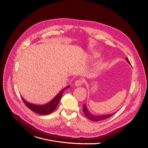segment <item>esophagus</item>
Segmentation results:
<instances>
[{
    "label": "esophagus",
    "mask_w": 148,
    "mask_h": 148,
    "mask_svg": "<svg viewBox=\"0 0 148 148\" xmlns=\"http://www.w3.org/2000/svg\"><path fill=\"white\" fill-rule=\"evenodd\" d=\"M82 84H83V82L82 81V80H80V79H78V80H77V81H75V83H74V85L75 86H82Z\"/></svg>",
    "instance_id": "obj_1"
}]
</instances>
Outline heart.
Returning <instances> with one entry per match:
<instances>
[{"instance_id": "heart-1", "label": "heart", "mask_w": 148, "mask_h": 148, "mask_svg": "<svg viewBox=\"0 0 148 148\" xmlns=\"http://www.w3.org/2000/svg\"><path fill=\"white\" fill-rule=\"evenodd\" d=\"M100 56V53H98V52H95L93 53L92 54V58H97Z\"/></svg>"}]
</instances>
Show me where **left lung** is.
Wrapping results in <instances>:
<instances>
[{"mask_svg": "<svg viewBox=\"0 0 148 148\" xmlns=\"http://www.w3.org/2000/svg\"><path fill=\"white\" fill-rule=\"evenodd\" d=\"M126 60L127 61V62L129 64H131L130 61H129L127 58H126ZM83 112L84 113L85 116L90 120H92V121H95V122H97V121H100V120H105L107 118H109L110 117H111L112 115L114 114L115 113H113L112 114H105V115H100V116H96L95 114H91L88 110L87 108L86 104H84L83 105Z\"/></svg>", "mask_w": 148, "mask_h": 148, "instance_id": "1", "label": "left lung"}]
</instances>
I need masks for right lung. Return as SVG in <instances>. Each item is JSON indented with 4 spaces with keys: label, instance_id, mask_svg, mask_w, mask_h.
<instances>
[{
    "label": "right lung",
    "instance_id": "obj_1",
    "mask_svg": "<svg viewBox=\"0 0 148 148\" xmlns=\"http://www.w3.org/2000/svg\"><path fill=\"white\" fill-rule=\"evenodd\" d=\"M70 87V86H68L66 87H65L51 101L43 105H36V104L29 103L28 101H26L22 97H21L25 104L32 112L39 114L46 115L52 113L53 111H54V110L57 108L61 98L62 97L63 92L65 90H66V88H69Z\"/></svg>",
    "mask_w": 148,
    "mask_h": 148
}]
</instances>
